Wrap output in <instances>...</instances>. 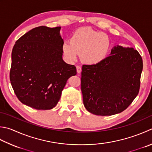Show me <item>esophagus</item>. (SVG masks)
<instances>
[{"label":"esophagus","instance_id":"1","mask_svg":"<svg viewBox=\"0 0 152 152\" xmlns=\"http://www.w3.org/2000/svg\"><path fill=\"white\" fill-rule=\"evenodd\" d=\"M76 70H77V73L80 74L82 72V68L80 66H76Z\"/></svg>","mask_w":152,"mask_h":152}]
</instances>
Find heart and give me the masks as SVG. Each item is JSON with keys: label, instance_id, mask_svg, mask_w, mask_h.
Wrapping results in <instances>:
<instances>
[{"label": "heart", "instance_id": "b5f03b06", "mask_svg": "<svg viewBox=\"0 0 152 152\" xmlns=\"http://www.w3.org/2000/svg\"><path fill=\"white\" fill-rule=\"evenodd\" d=\"M111 49V41L107 34L90 28H80L73 32L70 42L62 45V52L68 61H75L80 55L85 64L95 65L105 60Z\"/></svg>", "mask_w": 152, "mask_h": 152}]
</instances>
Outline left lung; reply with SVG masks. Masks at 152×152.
Returning a JSON list of instances; mask_svg holds the SVG:
<instances>
[{"instance_id":"obj_1","label":"left lung","mask_w":152,"mask_h":152,"mask_svg":"<svg viewBox=\"0 0 152 152\" xmlns=\"http://www.w3.org/2000/svg\"><path fill=\"white\" fill-rule=\"evenodd\" d=\"M142 68L137 50L118 45L100 64L83 65L81 90L86 109L101 116L123 111L138 94Z\"/></svg>"}]
</instances>
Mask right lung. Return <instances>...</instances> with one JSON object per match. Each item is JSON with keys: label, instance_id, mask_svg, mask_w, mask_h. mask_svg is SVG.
Wrapping results in <instances>:
<instances>
[{"label": "right lung", "instance_id": "add662e5", "mask_svg": "<svg viewBox=\"0 0 152 152\" xmlns=\"http://www.w3.org/2000/svg\"><path fill=\"white\" fill-rule=\"evenodd\" d=\"M61 27L39 26L16 41L12 51L10 80L24 105L51 109L60 99L67 80L76 74L74 65L62 60Z\"/></svg>", "mask_w": 152, "mask_h": 152}]
</instances>
